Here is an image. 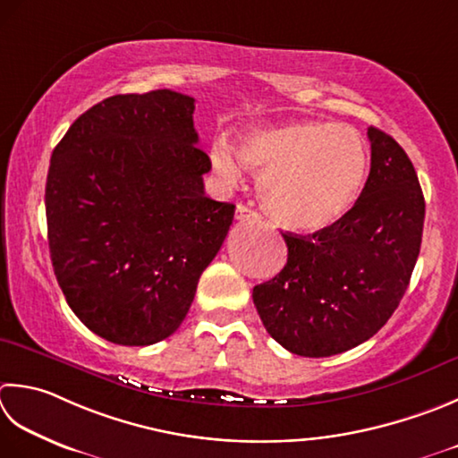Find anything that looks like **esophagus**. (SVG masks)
Wrapping results in <instances>:
<instances>
[{"instance_id": "esophagus-1", "label": "esophagus", "mask_w": 458, "mask_h": 458, "mask_svg": "<svg viewBox=\"0 0 458 458\" xmlns=\"http://www.w3.org/2000/svg\"><path fill=\"white\" fill-rule=\"evenodd\" d=\"M236 220L238 222H248V220H259V214L254 212L252 208H248L244 204L236 206Z\"/></svg>"}]
</instances>
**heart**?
<instances>
[{"label":"heart","mask_w":458,"mask_h":458,"mask_svg":"<svg viewBox=\"0 0 458 458\" xmlns=\"http://www.w3.org/2000/svg\"><path fill=\"white\" fill-rule=\"evenodd\" d=\"M238 155L256 173L266 212L285 228L334 226L360 200L369 174V145L352 124L298 121L252 127L238 134ZM210 166L236 184L242 164L226 140L210 148Z\"/></svg>","instance_id":"obj_1"}]
</instances>
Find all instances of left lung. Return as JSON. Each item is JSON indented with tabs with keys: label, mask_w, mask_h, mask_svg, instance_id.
Returning a JSON list of instances; mask_svg holds the SVG:
<instances>
[{
	"label": "left lung",
	"mask_w": 458,
	"mask_h": 458,
	"mask_svg": "<svg viewBox=\"0 0 458 458\" xmlns=\"http://www.w3.org/2000/svg\"><path fill=\"white\" fill-rule=\"evenodd\" d=\"M371 170L360 200L334 226L284 232L288 262L252 292L277 344L301 357H329L367 342L405 293L423 238L425 199L407 152L375 127Z\"/></svg>",
	"instance_id": "obj_1"
}]
</instances>
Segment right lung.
I'll return each mask as SVG.
<instances>
[{"label":"right lung","mask_w":458,"mask_h":458,"mask_svg":"<svg viewBox=\"0 0 458 458\" xmlns=\"http://www.w3.org/2000/svg\"><path fill=\"white\" fill-rule=\"evenodd\" d=\"M194 98L114 95L71 124L45 184L49 252L75 316L116 345L173 335L234 204L204 194Z\"/></svg>","instance_id":"add662e5"}]
</instances>
